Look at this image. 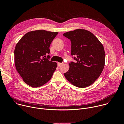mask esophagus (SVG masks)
I'll use <instances>...</instances> for the list:
<instances>
[{"label": "esophagus", "instance_id": "esophagus-1", "mask_svg": "<svg viewBox=\"0 0 124 124\" xmlns=\"http://www.w3.org/2000/svg\"><path fill=\"white\" fill-rule=\"evenodd\" d=\"M62 64H63V63H57V65H58V66H60Z\"/></svg>", "mask_w": 124, "mask_h": 124}]
</instances>
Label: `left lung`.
Wrapping results in <instances>:
<instances>
[{
  "mask_svg": "<svg viewBox=\"0 0 124 124\" xmlns=\"http://www.w3.org/2000/svg\"><path fill=\"white\" fill-rule=\"evenodd\" d=\"M72 43L71 55L77 62L69 63L66 78L74 86L85 88L100 76L104 67L105 54L103 46L95 35L85 29H78L63 34Z\"/></svg>",
  "mask_w": 124,
  "mask_h": 124,
  "instance_id": "obj_1",
  "label": "left lung"
}]
</instances>
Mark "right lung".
<instances>
[{
    "label": "right lung",
    "mask_w": 124,
    "mask_h": 124,
    "mask_svg": "<svg viewBox=\"0 0 124 124\" xmlns=\"http://www.w3.org/2000/svg\"><path fill=\"white\" fill-rule=\"evenodd\" d=\"M58 33L45 30L30 31L16 44L14 50L15 67L27 85L38 87L51 79L57 63L49 61L46 55L49 54L50 45Z\"/></svg>",
    "instance_id": "right-lung-1"
}]
</instances>
